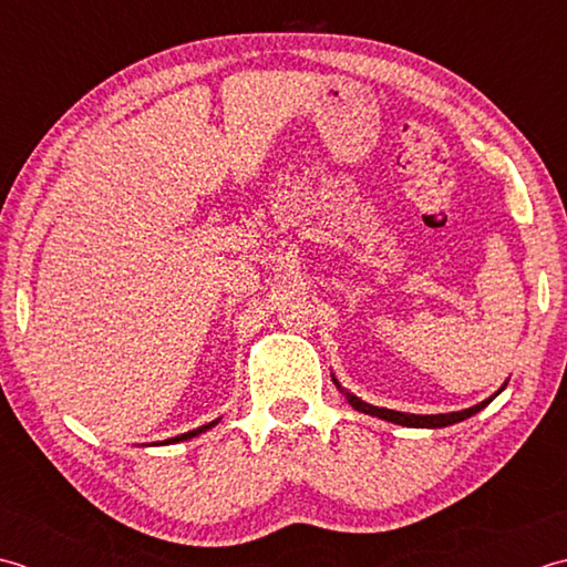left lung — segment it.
<instances>
[{"mask_svg":"<svg viewBox=\"0 0 567 567\" xmlns=\"http://www.w3.org/2000/svg\"><path fill=\"white\" fill-rule=\"evenodd\" d=\"M499 391H502V389H499ZM499 391H496V394H499ZM496 394H494V396H496ZM494 396H492V399H494ZM492 399L482 401V403H477V406H472V409L455 411V413L415 415V413H401V411H391V409L369 406V403H364L362 399H357V396L348 394V401L352 403V406H354L357 411L369 413V415H377V419H384V421H391V423H396V425H409V429H445V425H453V423H460V421L470 419V415H475L477 411H482L484 406H487V403H489Z\"/></svg>","mask_w":567,"mask_h":567,"instance_id":"obj_1","label":"left lung"}]
</instances>
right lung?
<instances>
[{
	"label": "right lung",
	"instance_id": "1",
	"mask_svg": "<svg viewBox=\"0 0 567 567\" xmlns=\"http://www.w3.org/2000/svg\"><path fill=\"white\" fill-rule=\"evenodd\" d=\"M215 423H217V421H215ZM215 423L200 425V429H195V431H190V433H183V435H176V437H171V441H164V443H178V441H188V437H193V435H198V433L207 431V429H210V425H215Z\"/></svg>",
	"mask_w": 567,
	"mask_h": 567
}]
</instances>
